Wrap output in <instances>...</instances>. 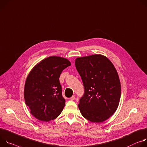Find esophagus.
Masks as SVG:
<instances>
[{
    "label": "esophagus",
    "mask_w": 147,
    "mask_h": 147,
    "mask_svg": "<svg viewBox=\"0 0 147 147\" xmlns=\"http://www.w3.org/2000/svg\"><path fill=\"white\" fill-rule=\"evenodd\" d=\"M75 99V95H73L72 97H70V100H74Z\"/></svg>",
    "instance_id": "1"
}]
</instances>
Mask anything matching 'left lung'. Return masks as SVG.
Wrapping results in <instances>:
<instances>
[{
    "label": "left lung",
    "mask_w": 147,
    "mask_h": 147,
    "mask_svg": "<svg viewBox=\"0 0 147 147\" xmlns=\"http://www.w3.org/2000/svg\"><path fill=\"white\" fill-rule=\"evenodd\" d=\"M75 67L85 88L78 104L81 114L93 123L106 120L116 111L121 97L115 66L105 55L94 54L76 58Z\"/></svg>",
    "instance_id": "1"
}]
</instances>
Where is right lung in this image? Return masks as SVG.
<instances>
[{
  "label": "right lung",
  "instance_id": "right-lung-1",
  "mask_svg": "<svg viewBox=\"0 0 147 147\" xmlns=\"http://www.w3.org/2000/svg\"><path fill=\"white\" fill-rule=\"evenodd\" d=\"M67 58L47 57L32 68L26 80L24 97L31 115L42 121L58 117L65 105L59 78L62 71L70 66Z\"/></svg>",
  "mask_w": 147,
  "mask_h": 147
}]
</instances>
